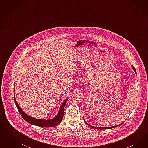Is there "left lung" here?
<instances>
[{
    "label": "left lung",
    "mask_w": 148,
    "mask_h": 148,
    "mask_svg": "<svg viewBox=\"0 0 148 148\" xmlns=\"http://www.w3.org/2000/svg\"><path fill=\"white\" fill-rule=\"evenodd\" d=\"M131 67L132 68V69L134 71V72H135V73H136V69H135V68H134V67L132 65V66H131ZM84 121L85 122L86 124L87 125L91 127H92V128L97 129H100V130H106V129H112V128H114V127H117V126H118L121 125V124H123L124 123V122H123L122 123L120 124H119V125H116V126H110V127H95V126L91 125L89 124L88 123H87V122L85 121V120L84 119Z\"/></svg>",
    "instance_id": "obj_1"
}]
</instances>
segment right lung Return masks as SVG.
Listing matches in <instances>:
<instances>
[{
    "label": "right lung",
    "instance_id": "right-lung-1",
    "mask_svg": "<svg viewBox=\"0 0 148 148\" xmlns=\"http://www.w3.org/2000/svg\"><path fill=\"white\" fill-rule=\"evenodd\" d=\"M68 99H66L63 101L62 103L61 104L60 108L58 110V113L57 115L54 117V118L50 119H38L35 118L34 117L27 115V113L23 111L22 109L19 106L17 101H16V99L15 98V94L14 93V99L15 103L16 105V106L18 108V110L19 113H21V116H22L23 118L29 123L31 124L32 125L38 126L41 127H51V126H55L58 125L62 120L63 117V113H64V108L65 105Z\"/></svg>",
    "mask_w": 148,
    "mask_h": 148
}]
</instances>
